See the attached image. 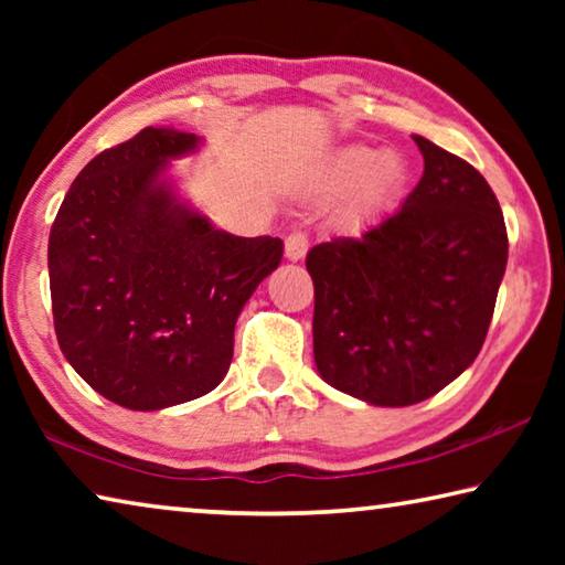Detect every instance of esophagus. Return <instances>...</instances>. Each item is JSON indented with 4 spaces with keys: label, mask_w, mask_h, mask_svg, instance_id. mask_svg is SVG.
<instances>
[{
    "label": "esophagus",
    "mask_w": 565,
    "mask_h": 565,
    "mask_svg": "<svg viewBox=\"0 0 565 565\" xmlns=\"http://www.w3.org/2000/svg\"><path fill=\"white\" fill-rule=\"evenodd\" d=\"M309 252V238H306L303 232H291L286 236V244H284V254L289 262H299Z\"/></svg>",
    "instance_id": "esophagus-1"
}]
</instances>
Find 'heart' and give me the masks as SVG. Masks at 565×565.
Instances as JSON below:
<instances>
[{"label":"heart","mask_w":565,"mask_h":565,"mask_svg":"<svg viewBox=\"0 0 565 565\" xmlns=\"http://www.w3.org/2000/svg\"><path fill=\"white\" fill-rule=\"evenodd\" d=\"M406 169L396 154H381L371 147H349L333 159L331 179L339 189L356 186L349 206L351 216H366L388 202L404 184Z\"/></svg>","instance_id":"obj_1"}]
</instances>
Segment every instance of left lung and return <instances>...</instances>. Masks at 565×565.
Segmentation results:
<instances>
[{
  "label": "left lung",
  "instance_id": "1",
  "mask_svg": "<svg viewBox=\"0 0 565 565\" xmlns=\"http://www.w3.org/2000/svg\"><path fill=\"white\" fill-rule=\"evenodd\" d=\"M424 177L396 214L313 246V361L333 388L411 406L471 366L509 262L499 199L468 161L414 134Z\"/></svg>",
  "mask_w": 565,
  "mask_h": 565
}]
</instances>
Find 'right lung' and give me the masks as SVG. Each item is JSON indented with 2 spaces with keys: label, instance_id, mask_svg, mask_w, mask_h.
I'll use <instances>...</instances> for the list:
<instances>
[{
  "label": "right lung",
  "instance_id": "obj_1",
  "mask_svg": "<svg viewBox=\"0 0 565 565\" xmlns=\"http://www.w3.org/2000/svg\"><path fill=\"white\" fill-rule=\"evenodd\" d=\"M196 134L147 127L94 157L50 234L54 331L72 369L131 411L222 384L248 296L281 262L274 236H234L177 194L169 161Z\"/></svg>",
  "mask_w": 565,
  "mask_h": 565
}]
</instances>
